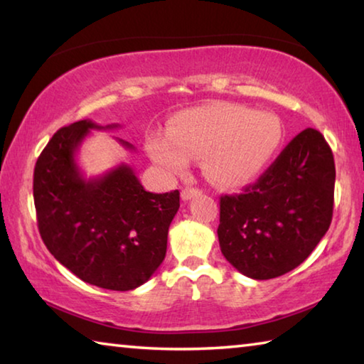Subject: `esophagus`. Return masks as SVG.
I'll return each mask as SVG.
<instances>
[{
    "mask_svg": "<svg viewBox=\"0 0 364 364\" xmlns=\"http://www.w3.org/2000/svg\"><path fill=\"white\" fill-rule=\"evenodd\" d=\"M199 194H200V189H196V188H184V189L181 191V199H183V200H189V199H193V197L199 196Z\"/></svg>",
    "mask_w": 364,
    "mask_h": 364,
    "instance_id": "esophagus-1",
    "label": "esophagus"
}]
</instances>
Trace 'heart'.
Here are the masks:
<instances>
[{"instance_id":"1","label":"heart","mask_w":364,"mask_h":364,"mask_svg":"<svg viewBox=\"0 0 364 364\" xmlns=\"http://www.w3.org/2000/svg\"><path fill=\"white\" fill-rule=\"evenodd\" d=\"M282 139L279 119L269 112L220 102L184 110L168 132L146 136L152 162L168 175H181L191 159H202V170L220 186H239L267 167Z\"/></svg>"}]
</instances>
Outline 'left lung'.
<instances>
[{
  "mask_svg": "<svg viewBox=\"0 0 364 364\" xmlns=\"http://www.w3.org/2000/svg\"><path fill=\"white\" fill-rule=\"evenodd\" d=\"M334 183L329 144L306 128L242 194L220 197L221 254L252 279L297 268L329 230Z\"/></svg>",
  "mask_w": 364,
  "mask_h": 364,
  "instance_id": "left-lung-1",
  "label": "left lung"
}]
</instances>
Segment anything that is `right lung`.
Instances as JSON below:
<instances>
[{
    "instance_id": "add662e5",
    "label": "right lung",
    "mask_w": 364,
    "mask_h": 364,
    "mask_svg": "<svg viewBox=\"0 0 364 364\" xmlns=\"http://www.w3.org/2000/svg\"><path fill=\"white\" fill-rule=\"evenodd\" d=\"M117 127L80 120L54 133L36 160L33 200L43 242L59 263L88 284L132 291L164 262L180 193H149L125 164L86 180L78 147L90 130Z\"/></svg>"
}]
</instances>
